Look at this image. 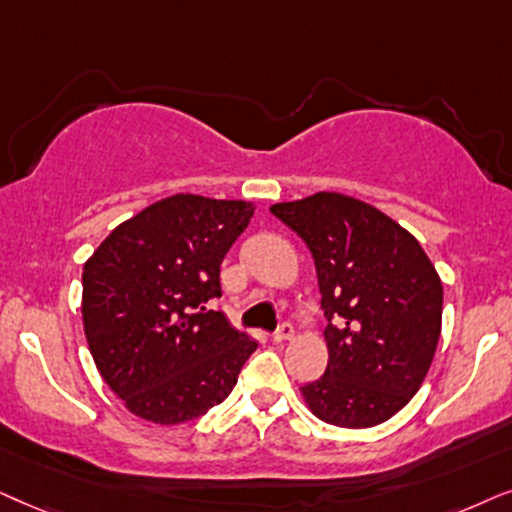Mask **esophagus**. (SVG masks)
Masks as SVG:
<instances>
[{"mask_svg": "<svg viewBox=\"0 0 512 512\" xmlns=\"http://www.w3.org/2000/svg\"><path fill=\"white\" fill-rule=\"evenodd\" d=\"M292 335H295V327L290 323H283L278 325V330L274 332V342H288V339H292Z\"/></svg>", "mask_w": 512, "mask_h": 512, "instance_id": "esophagus-1", "label": "esophagus"}]
</instances>
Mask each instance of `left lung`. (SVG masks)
<instances>
[{
	"instance_id": "8db88e82",
	"label": "left lung",
	"mask_w": 512,
	"mask_h": 512,
	"mask_svg": "<svg viewBox=\"0 0 512 512\" xmlns=\"http://www.w3.org/2000/svg\"><path fill=\"white\" fill-rule=\"evenodd\" d=\"M316 262L325 374L302 386L318 419L370 428L424 384L442 327V283L410 231L370 203L318 192L271 206Z\"/></svg>"
}]
</instances>
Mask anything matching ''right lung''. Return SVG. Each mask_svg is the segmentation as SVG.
Returning <instances> with one entry per match:
<instances>
[{"instance_id": "right-lung-1", "label": "right lung", "mask_w": 512, "mask_h": 512, "mask_svg": "<svg viewBox=\"0 0 512 512\" xmlns=\"http://www.w3.org/2000/svg\"><path fill=\"white\" fill-rule=\"evenodd\" d=\"M255 213L248 201L175 194L140 210L84 264L81 318L105 384L135 417L177 426L220 405L255 339L206 302Z\"/></svg>"}]
</instances>
